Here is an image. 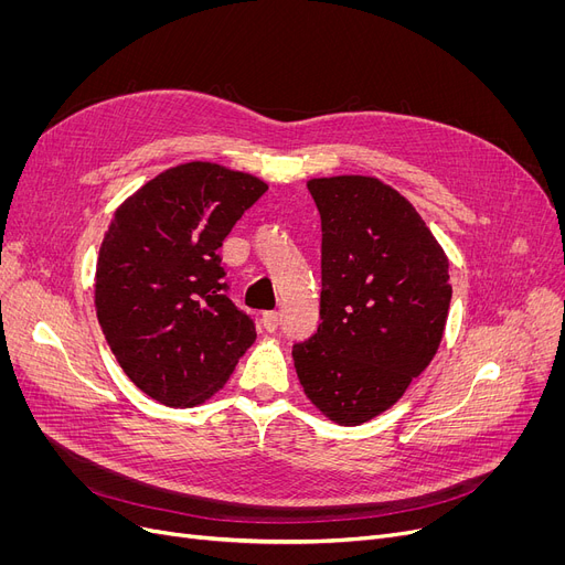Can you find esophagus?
I'll list each match as a JSON object with an SVG mask.
<instances>
[{"label":"esophagus","instance_id":"esophagus-1","mask_svg":"<svg viewBox=\"0 0 565 565\" xmlns=\"http://www.w3.org/2000/svg\"><path fill=\"white\" fill-rule=\"evenodd\" d=\"M263 328L267 332H275L279 328V313L277 311H267L263 313Z\"/></svg>","mask_w":565,"mask_h":565}]
</instances>
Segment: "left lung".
Returning <instances> with one entry per match:
<instances>
[{
	"instance_id": "obj_1",
	"label": "left lung",
	"mask_w": 565,
	"mask_h": 565,
	"mask_svg": "<svg viewBox=\"0 0 565 565\" xmlns=\"http://www.w3.org/2000/svg\"><path fill=\"white\" fill-rule=\"evenodd\" d=\"M320 213V324L292 345L309 401L341 426L390 409L439 348L449 258L414 205L371 175L313 178Z\"/></svg>"
}]
</instances>
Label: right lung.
I'll list each match as a JSON object with an SVG mask.
<instances>
[{
  "instance_id": "add662e5",
  "label": "right lung",
  "mask_w": 565,
  "mask_h": 565,
  "mask_svg": "<svg viewBox=\"0 0 565 565\" xmlns=\"http://www.w3.org/2000/svg\"><path fill=\"white\" fill-rule=\"evenodd\" d=\"M267 185L213 162L162 171L116 207L96 265L103 334L137 387L192 407L224 387L256 339L217 249Z\"/></svg>"
}]
</instances>
